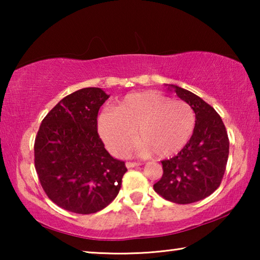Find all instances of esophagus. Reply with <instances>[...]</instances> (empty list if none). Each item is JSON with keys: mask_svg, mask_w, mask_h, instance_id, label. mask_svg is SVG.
<instances>
[{"mask_svg": "<svg viewBox=\"0 0 260 260\" xmlns=\"http://www.w3.org/2000/svg\"><path fill=\"white\" fill-rule=\"evenodd\" d=\"M141 162L139 161H127L126 162V166L127 169H132V167H136V166H140Z\"/></svg>", "mask_w": 260, "mask_h": 260, "instance_id": "34e87169", "label": "esophagus"}]
</instances>
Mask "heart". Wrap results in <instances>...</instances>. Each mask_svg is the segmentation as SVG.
<instances>
[{"mask_svg": "<svg viewBox=\"0 0 260 260\" xmlns=\"http://www.w3.org/2000/svg\"><path fill=\"white\" fill-rule=\"evenodd\" d=\"M193 110L183 101L156 91L127 95L114 110L99 117V129L110 150L122 156L135 140L142 153L165 158L179 152L195 128Z\"/></svg>", "mask_w": 260, "mask_h": 260, "instance_id": "obj_1", "label": "heart"}]
</instances>
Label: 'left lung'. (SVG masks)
<instances>
[{"label": "left lung", "mask_w": 260, "mask_h": 260, "mask_svg": "<svg viewBox=\"0 0 260 260\" xmlns=\"http://www.w3.org/2000/svg\"><path fill=\"white\" fill-rule=\"evenodd\" d=\"M190 105L196 122L188 143L177 156L161 160L162 177L153 184L157 193L177 204H190L214 192L226 171L230 140L217 111L199 96L171 85Z\"/></svg>", "instance_id": "obj_1"}]
</instances>
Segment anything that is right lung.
<instances>
[{
    "mask_svg": "<svg viewBox=\"0 0 260 260\" xmlns=\"http://www.w3.org/2000/svg\"><path fill=\"white\" fill-rule=\"evenodd\" d=\"M108 99L101 88L74 91L50 110L35 138L34 165L43 190L70 212H98L120 190L125 162L105 150L98 133L99 110Z\"/></svg>",
    "mask_w": 260,
    "mask_h": 260,
    "instance_id": "1",
    "label": "right lung"
}]
</instances>
